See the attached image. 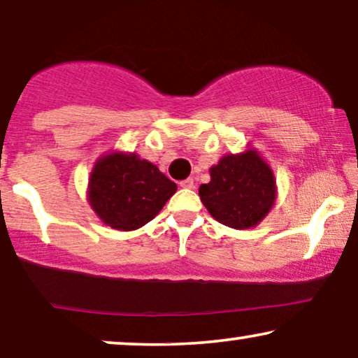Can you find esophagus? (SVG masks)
Masks as SVG:
<instances>
[{
	"instance_id": "1",
	"label": "esophagus",
	"mask_w": 358,
	"mask_h": 358,
	"mask_svg": "<svg viewBox=\"0 0 358 358\" xmlns=\"http://www.w3.org/2000/svg\"><path fill=\"white\" fill-rule=\"evenodd\" d=\"M180 187L182 189H194V179H185V180H182V182H180Z\"/></svg>"
}]
</instances>
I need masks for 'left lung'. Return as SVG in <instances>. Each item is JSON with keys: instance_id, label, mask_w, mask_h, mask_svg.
<instances>
[{"instance_id": "8db88e82", "label": "left lung", "mask_w": 358, "mask_h": 358, "mask_svg": "<svg viewBox=\"0 0 358 358\" xmlns=\"http://www.w3.org/2000/svg\"><path fill=\"white\" fill-rule=\"evenodd\" d=\"M199 195L208 213L224 227L249 229L257 227L277 199L273 171L254 148L224 155L210 168V182Z\"/></svg>"}]
</instances>
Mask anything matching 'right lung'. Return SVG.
<instances>
[{"label":"right lung","instance_id":"1","mask_svg":"<svg viewBox=\"0 0 358 358\" xmlns=\"http://www.w3.org/2000/svg\"><path fill=\"white\" fill-rule=\"evenodd\" d=\"M176 190L156 164L136 153L110 151L92 166L87 202L106 227L134 231L151 222Z\"/></svg>","mask_w":358,"mask_h":358}]
</instances>
